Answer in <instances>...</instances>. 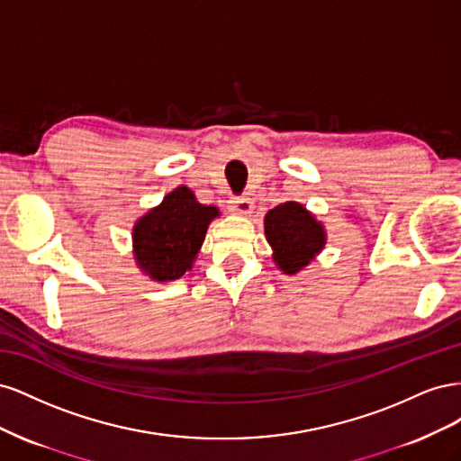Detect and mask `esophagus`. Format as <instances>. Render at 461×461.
Returning a JSON list of instances; mask_svg holds the SVG:
<instances>
[{"label":"esophagus","mask_w":461,"mask_h":461,"mask_svg":"<svg viewBox=\"0 0 461 461\" xmlns=\"http://www.w3.org/2000/svg\"><path fill=\"white\" fill-rule=\"evenodd\" d=\"M230 209H232L234 215L248 217L249 213L254 212V202H252V198H248V196L234 198V200L230 202Z\"/></svg>","instance_id":"esophagus-1"}]
</instances>
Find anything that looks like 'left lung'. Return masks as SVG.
Returning a JSON list of instances; mask_svg holds the SVG:
<instances>
[{
  "label": "left lung",
  "instance_id": "1",
  "mask_svg": "<svg viewBox=\"0 0 461 461\" xmlns=\"http://www.w3.org/2000/svg\"><path fill=\"white\" fill-rule=\"evenodd\" d=\"M263 230L276 269L285 275L303 271L327 244L325 225L300 202H285L267 212Z\"/></svg>",
  "mask_w": 461,
  "mask_h": 461
}]
</instances>
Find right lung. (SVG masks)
I'll list each match as a JSON object with an SVG mask.
<instances>
[{
	"instance_id": "right-lung-1",
	"label": "right lung",
	"mask_w": 461,
	"mask_h": 461,
	"mask_svg": "<svg viewBox=\"0 0 461 461\" xmlns=\"http://www.w3.org/2000/svg\"><path fill=\"white\" fill-rule=\"evenodd\" d=\"M219 215V207L200 203L185 185L176 186L134 222L132 256L138 269L156 283H171L192 271L205 232Z\"/></svg>"
}]
</instances>
